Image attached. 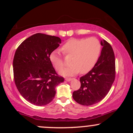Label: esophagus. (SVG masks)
Instances as JSON below:
<instances>
[{
  "instance_id": "1",
  "label": "esophagus",
  "mask_w": 133,
  "mask_h": 133,
  "mask_svg": "<svg viewBox=\"0 0 133 133\" xmlns=\"http://www.w3.org/2000/svg\"><path fill=\"white\" fill-rule=\"evenodd\" d=\"M65 80L66 81L69 82V81H71L72 80V79H71V78H65Z\"/></svg>"
}]
</instances>
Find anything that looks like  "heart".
<instances>
[{
    "instance_id": "1",
    "label": "heart",
    "mask_w": 133,
    "mask_h": 133,
    "mask_svg": "<svg viewBox=\"0 0 133 133\" xmlns=\"http://www.w3.org/2000/svg\"><path fill=\"white\" fill-rule=\"evenodd\" d=\"M101 45L99 41L96 37L88 39H72L62 45L64 54L72 56L70 61L71 65L60 72L64 76H72L78 74H86L91 71L96 65L99 57ZM50 61L57 71L64 67L63 61L59 52H52Z\"/></svg>"
}]
</instances>
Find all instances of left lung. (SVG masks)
<instances>
[{
	"label": "left lung",
	"mask_w": 133,
	"mask_h": 133,
	"mask_svg": "<svg viewBox=\"0 0 133 133\" xmlns=\"http://www.w3.org/2000/svg\"><path fill=\"white\" fill-rule=\"evenodd\" d=\"M102 50L96 65L80 78L81 88L74 91L72 97L83 106H91L103 99L115 79V57L111 45L101 41Z\"/></svg>",
	"instance_id": "obj_1"
}]
</instances>
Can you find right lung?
<instances>
[{
	"instance_id": "right-lung-1",
	"label": "right lung",
	"mask_w": 133,
	"mask_h": 133,
	"mask_svg": "<svg viewBox=\"0 0 133 133\" xmlns=\"http://www.w3.org/2000/svg\"><path fill=\"white\" fill-rule=\"evenodd\" d=\"M61 43L59 37L37 33L17 49L13 60L15 84L21 96L32 104L41 106L51 103L56 87L64 82L49 59Z\"/></svg>"
}]
</instances>
